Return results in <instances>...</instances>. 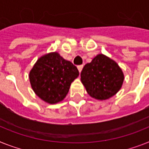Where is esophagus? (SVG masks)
<instances>
[{
	"instance_id": "esophagus-1",
	"label": "esophagus",
	"mask_w": 149,
	"mask_h": 149,
	"mask_svg": "<svg viewBox=\"0 0 149 149\" xmlns=\"http://www.w3.org/2000/svg\"><path fill=\"white\" fill-rule=\"evenodd\" d=\"M83 67H84L83 65H78V66H77V69H78L79 72H81V70H82V68H83Z\"/></svg>"
}]
</instances>
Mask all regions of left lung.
<instances>
[{"label":"left lung","instance_id":"left-lung-1","mask_svg":"<svg viewBox=\"0 0 149 149\" xmlns=\"http://www.w3.org/2000/svg\"><path fill=\"white\" fill-rule=\"evenodd\" d=\"M123 71L116 61L99 54L86 64L81 73V81L91 97L107 100L113 97L123 83Z\"/></svg>","mask_w":149,"mask_h":149}]
</instances>
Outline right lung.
<instances>
[{"instance_id": "add662e5", "label": "right lung", "mask_w": 149, "mask_h": 149, "mask_svg": "<svg viewBox=\"0 0 149 149\" xmlns=\"http://www.w3.org/2000/svg\"><path fill=\"white\" fill-rule=\"evenodd\" d=\"M78 75L77 67L55 52L39 58L29 77L35 94L46 103L54 104L65 97L71 84Z\"/></svg>"}]
</instances>
